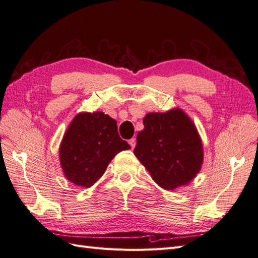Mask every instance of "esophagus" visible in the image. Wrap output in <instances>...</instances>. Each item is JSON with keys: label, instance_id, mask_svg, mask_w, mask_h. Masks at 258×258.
Listing matches in <instances>:
<instances>
[{"label": "esophagus", "instance_id": "obj_1", "mask_svg": "<svg viewBox=\"0 0 258 258\" xmlns=\"http://www.w3.org/2000/svg\"><path fill=\"white\" fill-rule=\"evenodd\" d=\"M129 144H130L131 148H135V147H136V144H137V141H136V139H135V138H132V139H130V140H129Z\"/></svg>", "mask_w": 258, "mask_h": 258}]
</instances>
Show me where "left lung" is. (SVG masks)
I'll list each match as a JSON object with an SVG mask.
<instances>
[{"label": "left lung", "mask_w": 258, "mask_h": 258, "mask_svg": "<svg viewBox=\"0 0 258 258\" xmlns=\"http://www.w3.org/2000/svg\"><path fill=\"white\" fill-rule=\"evenodd\" d=\"M135 155L161 188L172 190L196 177L204 162L201 139L182 110L148 113Z\"/></svg>", "instance_id": "left-lung-1"}]
</instances>
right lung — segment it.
Instances as JSON below:
<instances>
[{"instance_id": "right-lung-1", "label": "right lung", "mask_w": 258, "mask_h": 258, "mask_svg": "<svg viewBox=\"0 0 258 258\" xmlns=\"http://www.w3.org/2000/svg\"><path fill=\"white\" fill-rule=\"evenodd\" d=\"M129 148L115 119L102 112L80 113L62 139L61 168L70 182L88 188L103 175L116 154Z\"/></svg>"}]
</instances>
